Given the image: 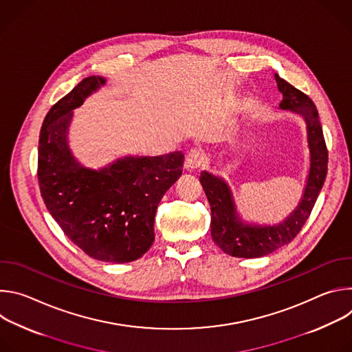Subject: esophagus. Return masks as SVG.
I'll return each instance as SVG.
<instances>
[{
	"label": "esophagus",
	"mask_w": 352,
	"mask_h": 352,
	"mask_svg": "<svg viewBox=\"0 0 352 352\" xmlns=\"http://www.w3.org/2000/svg\"><path fill=\"white\" fill-rule=\"evenodd\" d=\"M204 163H205V155L197 148H192L190 152H188V155H186L185 168L188 171H193V170L199 168L200 166H204Z\"/></svg>",
	"instance_id": "obj_1"
}]
</instances>
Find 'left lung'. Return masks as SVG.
Masks as SVG:
<instances>
[{"label":"left lung","mask_w":352,"mask_h":352,"mask_svg":"<svg viewBox=\"0 0 352 352\" xmlns=\"http://www.w3.org/2000/svg\"><path fill=\"white\" fill-rule=\"evenodd\" d=\"M277 87L283 94L278 109L302 117L307 125L309 147V174L304 195L298 206L285 220L274 226L250 224L243 221L238 212L230 185L208 171L200 173L212 210V238L223 252L235 258H262L289 243L308 220L327 174V148L323 138L319 114L312 100L287 80L274 74Z\"/></svg>","instance_id":"obj_1"}]
</instances>
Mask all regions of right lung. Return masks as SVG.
<instances>
[{
	"label": "right lung",
	"mask_w": 352,
	"mask_h": 352,
	"mask_svg": "<svg viewBox=\"0 0 352 352\" xmlns=\"http://www.w3.org/2000/svg\"><path fill=\"white\" fill-rule=\"evenodd\" d=\"M104 85V78L89 76L47 113L37 177L45 208L76 246L93 259L126 263L153 245L157 206L181 177L184 155L126 156L100 170L82 166L68 143L74 110Z\"/></svg>",
	"instance_id": "1"
}]
</instances>
